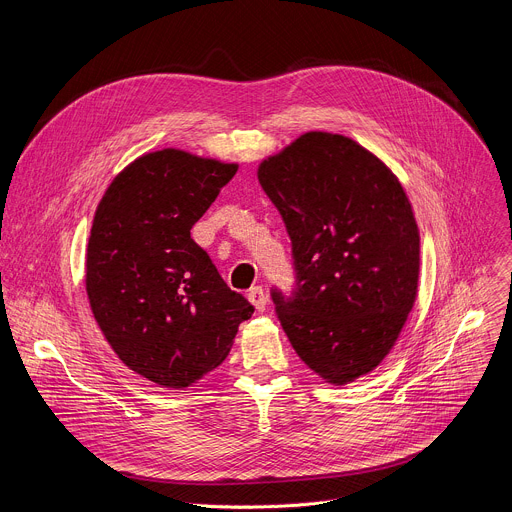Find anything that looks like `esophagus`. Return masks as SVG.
<instances>
[{
    "instance_id": "1",
    "label": "esophagus",
    "mask_w": 512,
    "mask_h": 512,
    "mask_svg": "<svg viewBox=\"0 0 512 512\" xmlns=\"http://www.w3.org/2000/svg\"><path fill=\"white\" fill-rule=\"evenodd\" d=\"M247 298H249V302L255 306L257 312H263V310H265V306H267V296H265V291H263L261 285L251 287V289L247 291Z\"/></svg>"
}]
</instances>
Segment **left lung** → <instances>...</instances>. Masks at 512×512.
Wrapping results in <instances>:
<instances>
[{
	"label": "left lung",
	"mask_w": 512,
	"mask_h": 512,
	"mask_svg": "<svg viewBox=\"0 0 512 512\" xmlns=\"http://www.w3.org/2000/svg\"><path fill=\"white\" fill-rule=\"evenodd\" d=\"M291 241L294 287L277 320L312 371L344 385L373 371L413 308L419 233L391 170L344 135L312 131L259 166Z\"/></svg>",
	"instance_id": "1"
}]
</instances>
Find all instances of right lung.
Here are the masks:
<instances>
[{
	"label": "right lung",
	"instance_id": "add662e5",
	"mask_svg": "<svg viewBox=\"0 0 512 512\" xmlns=\"http://www.w3.org/2000/svg\"><path fill=\"white\" fill-rule=\"evenodd\" d=\"M235 174L237 164L162 150L129 164L97 206L91 310L117 356L158 385L184 389L216 369L255 312L190 237Z\"/></svg>",
	"mask_w": 512,
	"mask_h": 512
}]
</instances>
